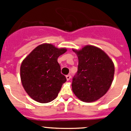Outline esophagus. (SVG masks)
I'll return each instance as SVG.
<instances>
[{"label": "esophagus", "mask_w": 131, "mask_h": 131, "mask_svg": "<svg viewBox=\"0 0 131 131\" xmlns=\"http://www.w3.org/2000/svg\"><path fill=\"white\" fill-rule=\"evenodd\" d=\"M70 79H71V75H66V79L68 80V81H69Z\"/></svg>", "instance_id": "esophagus-1"}]
</instances>
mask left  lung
Returning <instances> with one entry per match:
<instances>
[{
  "mask_svg": "<svg viewBox=\"0 0 131 131\" xmlns=\"http://www.w3.org/2000/svg\"><path fill=\"white\" fill-rule=\"evenodd\" d=\"M79 59L78 70L72 81L75 95L84 102L100 99L112 85L115 68L110 58L102 50L86 45L73 50Z\"/></svg>",
  "mask_w": 131,
  "mask_h": 131,
  "instance_id": "obj_1",
  "label": "left lung"
}]
</instances>
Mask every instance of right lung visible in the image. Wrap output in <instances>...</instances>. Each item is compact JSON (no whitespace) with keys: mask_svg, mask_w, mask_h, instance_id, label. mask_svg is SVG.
Masks as SVG:
<instances>
[{"mask_svg":"<svg viewBox=\"0 0 131 131\" xmlns=\"http://www.w3.org/2000/svg\"><path fill=\"white\" fill-rule=\"evenodd\" d=\"M67 51L51 44L39 45L24 60L20 77L25 91L33 100L48 103L57 97L66 78L61 73L58 58Z\"/></svg>","mask_w":131,"mask_h":131,"instance_id":"1","label":"right lung"}]
</instances>
